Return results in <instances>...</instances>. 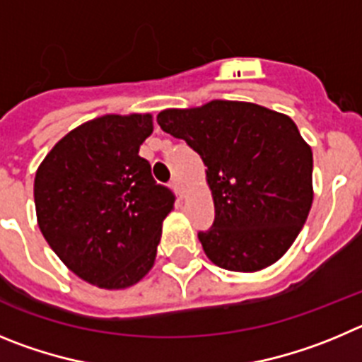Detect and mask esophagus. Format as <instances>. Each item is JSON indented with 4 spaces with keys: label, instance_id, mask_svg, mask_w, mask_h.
I'll return each instance as SVG.
<instances>
[{
    "label": "esophagus",
    "instance_id": "esophagus-1",
    "mask_svg": "<svg viewBox=\"0 0 362 362\" xmlns=\"http://www.w3.org/2000/svg\"><path fill=\"white\" fill-rule=\"evenodd\" d=\"M171 189H173L175 193L178 194V198H184V187H182V184L178 178H175V180L171 182Z\"/></svg>",
    "mask_w": 362,
    "mask_h": 362
}]
</instances>
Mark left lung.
<instances>
[{
    "label": "left lung",
    "instance_id": "1",
    "mask_svg": "<svg viewBox=\"0 0 362 362\" xmlns=\"http://www.w3.org/2000/svg\"><path fill=\"white\" fill-rule=\"evenodd\" d=\"M204 160L214 223L198 233L214 265L258 272L296 242L310 213L312 148L285 113L243 100H211L157 115Z\"/></svg>",
    "mask_w": 362,
    "mask_h": 362
}]
</instances>
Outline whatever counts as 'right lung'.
I'll list each match as a JSON object with an SVG mask.
<instances>
[{
    "instance_id": "right-lung-1",
    "label": "right lung",
    "mask_w": 362,
    "mask_h": 362,
    "mask_svg": "<svg viewBox=\"0 0 362 362\" xmlns=\"http://www.w3.org/2000/svg\"><path fill=\"white\" fill-rule=\"evenodd\" d=\"M151 113H108L77 126L39 164L37 226L57 258L83 281L120 291L155 265L173 194L139 157Z\"/></svg>"
}]
</instances>
